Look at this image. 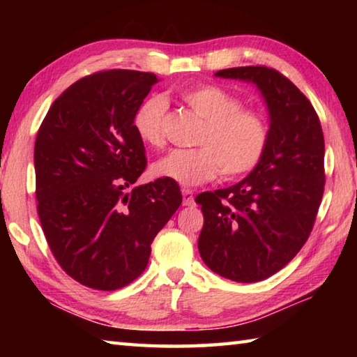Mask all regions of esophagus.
Instances as JSON below:
<instances>
[{"label": "esophagus", "mask_w": 357, "mask_h": 357, "mask_svg": "<svg viewBox=\"0 0 357 357\" xmlns=\"http://www.w3.org/2000/svg\"><path fill=\"white\" fill-rule=\"evenodd\" d=\"M183 204L184 206H193L195 202H193V192L190 189H183Z\"/></svg>", "instance_id": "obj_1"}]
</instances>
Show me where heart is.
Listing matches in <instances>:
<instances>
[{
    "label": "heart",
    "mask_w": 357,
    "mask_h": 357,
    "mask_svg": "<svg viewBox=\"0 0 357 357\" xmlns=\"http://www.w3.org/2000/svg\"><path fill=\"white\" fill-rule=\"evenodd\" d=\"M179 98L204 123L197 135L198 148L173 149L153 165V174L183 185H198L223 176L236 178L255 168L268 146V123L255 110L243 108L239 98L217 84L185 88ZM167 100L149 96L134 113V130L151 148L165 143Z\"/></svg>",
    "instance_id": "heart-1"
}]
</instances>
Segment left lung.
<instances>
[{"instance_id":"obj_1","label":"left lung","mask_w":357,"mask_h":357,"mask_svg":"<svg viewBox=\"0 0 357 357\" xmlns=\"http://www.w3.org/2000/svg\"><path fill=\"white\" fill-rule=\"evenodd\" d=\"M215 77L253 83L269 113L268 146L238 184L195 198L204 223L198 250L225 279H268L296 257L315 223L324 190V137L310 100L275 69L245 66Z\"/></svg>"}]
</instances>
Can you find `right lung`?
<instances>
[{
  "label": "right lung",
  "instance_id": "add662e5",
  "mask_svg": "<svg viewBox=\"0 0 357 357\" xmlns=\"http://www.w3.org/2000/svg\"><path fill=\"white\" fill-rule=\"evenodd\" d=\"M157 82L126 69L80 78L36 137L40 225L59 266L84 287L113 291L134 282L183 202L173 179L135 185L146 155L132 119Z\"/></svg>",
  "mask_w": 357,
  "mask_h": 357
}]
</instances>
